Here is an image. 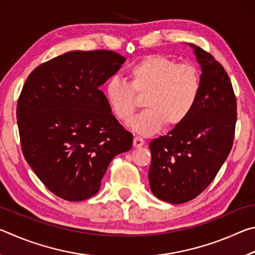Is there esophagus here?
Here are the masks:
<instances>
[{"label": "esophagus", "instance_id": "34e87169", "mask_svg": "<svg viewBox=\"0 0 255 255\" xmlns=\"http://www.w3.org/2000/svg\"><path fill=\"white\" fill-rule=\"evenodd\" d=\"M132 144H133V147H141V146L145 144V141L141 137L135 136V137H133V143Z\"/></svg>", "mask_w": 255, "mask_h": 255}]
</instances>
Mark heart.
Wrapping results in <instances>:
<instances>
[{"mask_svg": "<svg viewBox=\"0 0 255 255\" xmlns=\"http://www.w3.org/2000/svg\"><path fill=\"white\" fill-rule=\"evenodd\" d=\"M129 84L111 76L105 84L108 103L116 117L129 123L144 98L146 110L133 119L132 128L152 135L165 125L174 128L191 115L199 99L201 79L192 64L167 55H148L128 70Z\"/></svg>", "mask_w": 255, "mask_h": 255, "instance_id": "b5f03b06", "label": "heart"}]
</instances>
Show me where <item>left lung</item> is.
I'll use <instances>...</instances> for the list:
<instances>
[{
  "instance_id": "8db88e82",
  "label": "left lung",
  "mask_w": 255,
  "mask_h": 255,
  "mask_svg": "<svg viewBox=\"0 0 255 255\" xmlns=\"http://www.w3.org/2000/svg\"><path fill=\"white\" fill-rule=\"evenodd\" d=\"M202 68L199 99L184 123L149 143L150 190L158 199L183 204L213 182L235 136L236 98L222 64L190 44Z\"/></svg>"
}]
</instances>
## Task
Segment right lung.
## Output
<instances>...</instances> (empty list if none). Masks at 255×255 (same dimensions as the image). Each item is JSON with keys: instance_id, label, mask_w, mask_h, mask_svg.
Segmentation results:
<instances>
[{"instance_id": "right-lung-1", "label": "right lung", "mask_w": 255, "mask_h": 255, "mask_svg": "<svg viewBox=\"0 0 255 255\" xmlns=\"http://www.w3.org/2000/svg\"><path fill=\"white\" fill-rule=\"evenodd\" d=\"M125 60L112 50L70 51L42 63L25 81L16 105L21 148L41 182L62 199L96 195L110 162L131 148L132 133L99 90Z\"/></svg>"}]
</instances>
